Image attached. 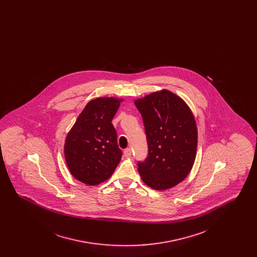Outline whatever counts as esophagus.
<instances>
[{"instance_id":"obj_1","label":"esophagus","mask_w":257,"mask_h":257,"mask_svg":"<svg viewBox=\"0 0 257 257\" xmlns=\"http://www.w3.org/2000/svg\"><path fill=\"white\" fill-rule=\"evenodd\" d=\"M124 155L126 156V157H130L131 155H132V150H131V148H126V149H124Z\"/></svg>"}]
</instances>
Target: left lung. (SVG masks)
<instances>
[{"instance_id":"8db88e82","label":"left lung","mask_w":257,"mask_h":257,"mask_svg":"<svg viewBox=\"0 0 257 257\" xmlns=\"http://www.w3.org/2000/svg\"><path fill=\"white\" fill-rule=\"evenodd\" d=\"M147 135L148 153L138 162L145 183L166 190L187 177L195 163L197 130L195 117L183 100L169 90L135 101Z\"/></svg>"}]
</instances>
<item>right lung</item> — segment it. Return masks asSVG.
<instances>
[{
    "mask_svg": "<svg viewBox=\"0 0 257 257\" xmlns=\"http://www.w3.org/2000/svg\"><path fill=\"white\" fill-rule=\"evenodd\" d=\"M121 101L113 97L89 101L67 135L65 160L71 174L79 181L91 186L102 183L119 164L122 151L111 120Z\"/></svg>",
    "mask_w": 257,
    "mask_h": 257,
    "instance_id": "right-lung-1",
    "label": "right lung"
}]
</instances>
